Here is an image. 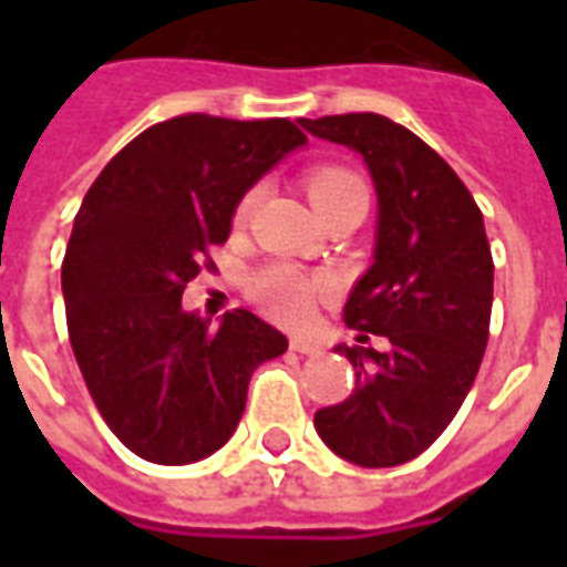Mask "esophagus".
Returning a JSON list of instances; mask_svg holds the SVG:
<instances>
[{"label": "esophagus", "instance_id": "obj_1", "mask_svg": "<svg viewBox=\"0 0 567 567\" xmlns=\"http://www.w3.org/2000/svg\"><path fill=\"white\" fill-rule=\"evenodd\" d=\"M291 349L297 355H319L321 346L316 340H307V337H291Z\"/></svg>", "mask_w": 567, "mask_h": 567}]
</instances>
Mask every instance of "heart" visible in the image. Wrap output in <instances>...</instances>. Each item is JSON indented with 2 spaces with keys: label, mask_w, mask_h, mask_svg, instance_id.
Here are the masks:
<instances>
[{
  "label": "heart",
  "mask_w": 567,
  "mask_h": 567,
  "mask_svg": "<svg viewBox=\"0 0 567 567\" xmlns=\"http://www.w3.org/2000/svg\"><path fill=\"white\" fill-rule=\"evenodd\" d=\"M303 187H307L309 199L319 209V215L337 203H343V199L368 197L364 178L352 169H346V166H312L303 175ZM258 197L260 187H248L243 199L236 203V221H246ZM328 291H331V285L324 276L307 272L303 267L288 264V260L267 264V267H260L248 276V297L270 319L282 321V324H303Z\"/></svg>",
  "instance_id": "1"
}]
</instances>
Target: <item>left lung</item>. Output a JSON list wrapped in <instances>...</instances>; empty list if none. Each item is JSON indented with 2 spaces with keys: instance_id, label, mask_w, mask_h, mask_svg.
Masks as SVG:
<instances>
[{
  "instance_id": "obj_1",
  "label": "left lung",
  "mask_w": 567,
  "mask_h": 567,
  "mask_svg": "<svg viewBox=\"0 0 567 567\" xmlns=\"http://www.w3.org/2000/svg\"><path fill=\"white\" fill-rule=\"evenodd\" d=\"M319 136L355 148L380 199L377 251L343 307L361 343L337 346L355 368L343 404L321 406L316 431L340 458L394 467L446 431L476 380L488 343L492 251L483 212L437 151L373 112L300 117Z\"/></svg>"
}]
</instances>
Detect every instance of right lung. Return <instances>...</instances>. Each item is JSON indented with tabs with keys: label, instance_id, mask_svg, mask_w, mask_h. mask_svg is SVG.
I'll list each match as a JSON object with an SVG mask.
<instances>
[{
	"label": "right lung",
	"instance_id": "add662e5",
	"mask_svg": "<svg viewBox=\"0 0 567 567\" xmlns=\"http://www.w3.org/2000/svg\"><path fill=\"white\" fill-rule=\"evenodd\" d=\"M303 142L288 117H169L117 151L81 203L63 258L69 343L105 425L145 462L221 450L255 368L288 349L255 312L212 324L182 295L215 267L243 194Z\"/></svg>",
	"mask_w": 567,
	"mask_h": 567
}]
</instances>
